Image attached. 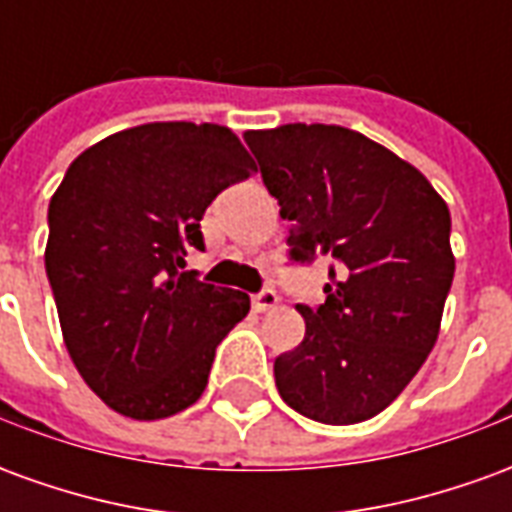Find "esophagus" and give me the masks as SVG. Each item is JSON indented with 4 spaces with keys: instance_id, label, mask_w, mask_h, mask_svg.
<instances>
[{
    "instance_id": "1",
    "label": "esophagus",
    "mask_w": 512,
    "mask_h": 512,
    "mask_svg": "<svg viewBox=\"0 0 512 512\" xmlns=\"http://www.w3.org/2000/svg\"><path fill=\"white\" fill-rule=\"evenodd\" d=\"M277 301H279V296L274 293V290L263 288L260 293H255V296H252V307H255V312H266V310H271V307H277Z\"/></svg>"
}]
</instances>
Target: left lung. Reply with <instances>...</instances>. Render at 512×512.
<instances>
[{
  "label": "left lung",
  "mask_w": 512,
  "mask_h": 512,
  "mask_svg": "<svg viewBox=\"0 0 512 512\" xmlns=\"http://www.w3.org/2000/svg\"><path fill=\"white\" fill-rule=\"evenodd\" d=\"M244 139L290 222V263L332 260L323 304H296L304 340L274 359L279 395L323 425L376 417L439 337L455 274L447 202L351 128L288 123Z\"/></svg>",
  "instance_id": "left-lung-1"
}]
</instances>
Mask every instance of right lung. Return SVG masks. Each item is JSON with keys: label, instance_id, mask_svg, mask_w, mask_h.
Returning <instances> with one entry per match:
<instances>
[{"label": "right lung", "instance_id": "1", "mask_svg": "<svg viewBox=\"0 0 512 512\" xmlns=\"http://www.w3.org/2000/svg\"><path fill=\"white\" fill-rule=\"evenodd\" d=\"M252 172L230 128L147 123L87 147L54 191L46 277L62 337L117 414L164 419L191 406L216 345L246 318V293L183 266L205 249V208Z\"/></svg>", "mask_w": 512, "mask_h": 512}]
</instances>
